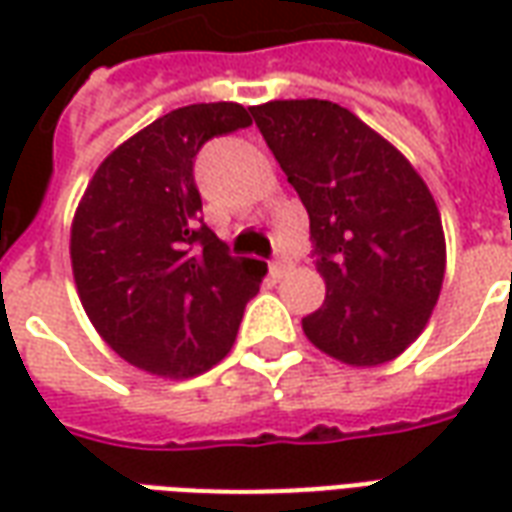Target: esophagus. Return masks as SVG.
Masks as SVG:
<instances>
[{
  "instance_id": "esophagus-1",
  "label": "esophagus",
  "mask_w": 512,
  "mask_h": 512,
  "mask_svg": "<svg viewBox=\"0 0 512 512\" xmlns=\"http://www.w3.org/2000/svg\"><path fill=\"white\" fill-rule=\"evenodd\" d=\"M290 266H293V263H290L288 255H277L274 257V263H271V274H274V277H282Z\"/></svg>"
}]
</instances>
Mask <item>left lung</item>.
Segmentation results:
<instances>
[{
  "mask_svg": "<svg viewBox=\"0 0 512 512\" xmlns=\"http://www.w3.org/2000/svg\"><path fill=\"white\" fill-rule=\"evenodd\" d=\"M249 112L310 213L326 299L301 321L307 340L351 367L392 362L425 329L444 282V230L425 180L340 104Z\"/></svg>",
  "mask_w": 512,
  "mask_h": 512,
  "instance_id": "left-lung-1",
  "label": "left lung"
}]
</instances>
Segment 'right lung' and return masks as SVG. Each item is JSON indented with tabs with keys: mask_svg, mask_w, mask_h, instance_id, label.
<instances>
[{
	"mask_svg": "<svg viewBox=\"0 0 512 512\" xmlns=\"http://www.w3.org/2000/svg\"><path fill=\"white\" fill-rule=\"evenodd\" d=\"M252 126L241 104L158 117L95 169L71 227L84 312L126 362L191 378L230 354L266 263L233 257L202 222L194 161L213 136Z\"/></svg>",
	"mask_w": 512,
	"mask_h": 512,
	"instance_id": "1",
	"label": "right lung"
}]
</instances>
